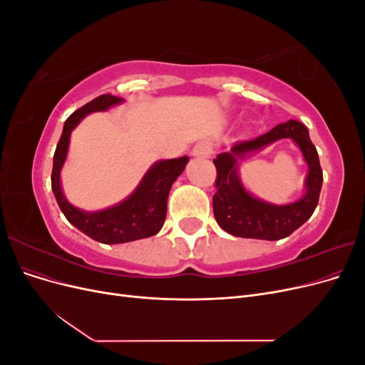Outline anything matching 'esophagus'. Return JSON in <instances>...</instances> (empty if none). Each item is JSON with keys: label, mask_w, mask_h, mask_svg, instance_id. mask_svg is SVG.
<instances>
[{"label": "esophagus", "mask_w": 365, "mask_h": 365, "mask_svg": "<svg viewBox=\"0 0 365 365\" xmlns=\"http://www.w3.org/2000/svg\"><path fill=\"white\" fill-rule=\"evenodd\" d=\"M192 153H193V157L208 158V157L213 153V145H212V141H208V140L197 141L196 145H195V148H193V150H192Z\"/></svg>", "instance_id": "1"}]
</instances>
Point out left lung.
<instances>
[{
    "instance_id": "8db88e82",
    "label": "left lung",
    "mask_w": 365,
    "mask_h": 365,
    "mask_svg": "<svg viewBox=\"0 0 365 365\" xmlns=\"http://www.w3.org/2000/svg\"><path fill=\"white\" fill-rule=\"evenodd\" d=\"M280 138H292L304 152L309 165L305 196L288 206H274L251 197L237 176V158ZM213 163L216 165L213 212L219 227L230 235L248 239L279 240L292 235L315 212L323 185V170L319 165L317 148L309 138L307 128L300 121L289 120L260 137L237 141L230 152L219 153Z\"/></svg>"
}]
</instances>
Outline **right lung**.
<instances>
[{"label":"right lung","mask_w":365,"mask_h":365,"mask_svg":"<svg viewBox=\"0 0 365 365\" xmlns=\"http://www.w3.org/2000/svg\"><path fill=\"white\" fill-rule=\"evenodd\" d=\"M121 101H123L121 97L102 94L77 109L65 120L62 135L53 157L51 170V189L68 222L79 228L86 236L108 245L125 244V242L150 237L158 233L164 224L165 213H168V197L172 184L182 173L187 161H189V158L182 157L153 164L145 178L141 180L137 190L128 200L111 208L96 213H85L73 207L65 200L59 180L63 161L67 158L71 130L86 114L105 111Z\"/></svg>","instance_id":"add662e5"}]
</instances>
